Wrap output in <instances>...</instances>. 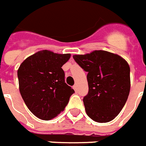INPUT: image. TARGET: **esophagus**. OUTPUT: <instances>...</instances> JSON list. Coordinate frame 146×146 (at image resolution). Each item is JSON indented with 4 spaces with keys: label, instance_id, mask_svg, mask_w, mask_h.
Here are the masks:
<instances>
[{
    "label": "esophagus",
    "instance_id": "1",
    "mask_svg": "<svg viewBox=\"0 0 146 146\" xmlns=\"http://www.w3.org/2000/svg\"><path fill=\"white\" fill-rule=\"evenodd\" d=\"M73 89L75 90V92H77V90H78V86H77V85H74L73 86Z\"/></svg>",
    "mask_w": 146,
    "mask_h": 146
}]
</instances>
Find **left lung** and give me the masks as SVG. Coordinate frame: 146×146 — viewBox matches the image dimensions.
Here are the masks:
<instances>
[{
  "label": "left lung",
  "instance_id": "left-lung-1",
  "mask_svg": "<svg viewBox=\"0 0 146 146\" xmlns=\"http://www.w3.org/2000/svg\"><path fill=\"white\" fill-rule=\"evenodd\" d=\"M73 58L87 72L89 91L83 98L86 114L100 123L112 121L121 112L129 94L128 63L117 54L102 50Z\"/></svg>",
  "mask_w": 146,
  "mask_h": 146
}]
</instances>
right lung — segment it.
Instances as JSON below:
<instances>
[{
  "label": "right lung",
  "mask_w": 146,
  "mask_h": 146,
  "mask_svg": "<svg viewBox=\"0 0 146 146\" xmlns=\"http://www.w3.org/2000/svg\"><path fill=\"white\" fill-rule=\"evenodd\" d=\"M71 54L42 50L29 56L18 68L19 90L27 107L48 121L64 110L75 90L65 83L62 69Z\"/></svg>",
  "instance_id": "right-lung-1"
}]
</instances>
